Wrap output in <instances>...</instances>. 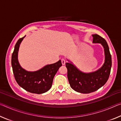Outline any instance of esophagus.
<instances>
[{"label":"esophagus","instance_id":"1","mask_svg":"<svg viewBox=\"0 0 121 121\" xmlns=\"http://www.w3.org/2000/svg\"><path fill=\"white\" fill-rule=\"evenodd\" d=\"M61 63H62V65H65V59H62V60H61Z\"/></svg>","mask_w":121,"mask_h":121}]
</instances>
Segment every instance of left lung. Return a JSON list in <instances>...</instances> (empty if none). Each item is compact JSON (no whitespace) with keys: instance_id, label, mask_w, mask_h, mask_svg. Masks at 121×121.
Wrapping results in <instances>:
<instances>
[{"instance_id":"left-lung-1","label":"left lung","mask_w":121,"mask_h":121,"mask_svg":"<svg viewBox=\"0 0 121 121\" xmlns=\"http://www.w3.org/2000/svg\"><path fill=\"white\" fill-rule=\"evenodd\" d=\"M93 43H100L104 48L105 62L98 70L84 73L78 69L72 62L65 63L67 77L71 87L75 91L90 93L97 91L105 84L109 78L112 67V56L107 43L97 34L92 35Z\"/></svg>"}]
</instances>
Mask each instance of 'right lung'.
Returning <instances> with one entry per match:
<instances>
[{"instance_id":"1","label":"right lung","mask_w":121,"mask_h":121,"mask_svg":"<svg viewBox=\"0 0 121 121\" xmlns=\"http://www.w3.org/2000/svg\"><path fill=\"white\" fill-rule=\"evenodd\" d=\"M25 36L17 40L12 53L11 62L14 77L18 84L26 91L32 93H43L51 89L53 78L62 63L60 60L33 72L22 68L18 61L17 56L20 45Z\"/></svg>"}]
</instances>
